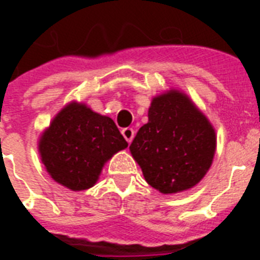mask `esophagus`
<instances>
[{
    "instance_id": "esophagus-1",
    "label": "esophagus",
    "mask_w": 260,
    "mask_h": 260,
    "mask_svg": "<svg viewBox=\"0 0 260 260\" xmlns=\"http://www.w3.org/2000/svg\"><path fill=\"white\" fill-rule=\"evenodd\" d=\"M121 134H122V136H124V139H125L128 143H131L132 140H134L135 131L132 129V128H129V126H128V128H124V129L121 131Z\"/></svg>"
}]
</instances>
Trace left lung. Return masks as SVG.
Here are the masks:
<instances>
[{"mask_svg":"<svg viewBox=\"0 0 260 260\" xmlns=\"http://www.w3.org/2000/svg\"><path fill=\"white\" fill-rule=\"evenodd\" d=\"M144 179L163 194L197 185L212 166L216 131L187 94L170 89L155 95L148 122L129 146Z\"/></svg>","mask_w":260,"mask_h":260,"instance_id":"1","label":"left lung"}]
</instances>
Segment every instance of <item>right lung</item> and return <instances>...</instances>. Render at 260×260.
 <instances>
[{"label": "right lung", "mask_w": 260, "mask_h": 260, "mask_svg": "<svg viewBox=\"0 0 260 260\" xmlns=\"http://www.w3.org/2000/svg\"><path fill=\"white\" fill-rule=\"evenodd\" d=\"M39 155L47 173L73 191L93 187L102 167L128 143L114 121L83 102L59 110L39 138Z\"/></svg>", "instance_id": "right-lung-1"}]
</instances>
